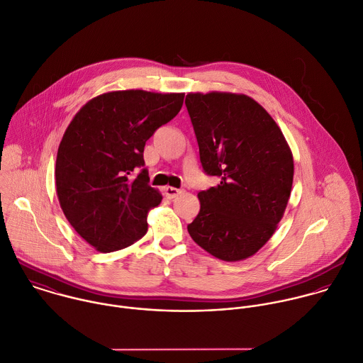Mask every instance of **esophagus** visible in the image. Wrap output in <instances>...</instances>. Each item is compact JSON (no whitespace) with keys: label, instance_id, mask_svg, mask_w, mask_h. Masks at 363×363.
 Returning a JSON list of instances; mask_svg holds the SVG:
<instances>
[{"label":"esophagus","instance_id":"34e87169","mask_svg":"<svg viewBox=\"0 0 363 363\" xmlns=\"http://www.w3.org/2000/svg\"><path fill=\"white\" fill-rule=\"evenodd\" d=\"M164 194L168 199H174L177 198L179 194H181V189H177V188H172V186H165L164 188Z\"/></svg>","mask_w":363,"mask_h":363}]
</instances>
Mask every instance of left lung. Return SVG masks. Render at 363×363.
<instances>
[{"label":"left lung","mask_w":363,"mask_h":363,"mask_svg":"<svg viewBox=\"0 0 363 363\" xmlns=\"http://www.w3.org/2000/svg\"><path fill=\"white\" fill-rule=\"evenodd\" d=\"M185 104L203 171L219 184L198 194L188 232L225 262L259 252L281 220L293 186L291 150L273 117L246 94L189 93Z\"/></svg>","instance_id":"obj_1"}]
</instances>
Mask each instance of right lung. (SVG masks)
I'll use <instances>...</instances> for the list:
<instances>
[{"label": "right lung", "instance_id": "right-lung-1", "mask_svg": "<svg viewBox=\"0 0 363 363\" xmlns=\"http://www.w3.org/2000/svg\"><path fill=\"white\" fill-rule=\"evenodd\" d=\"M182 103L184 93L108 91L67 125L57 148L56 194L72 228L96 250L116 252L147 233V213L162 196L148 185L144 147Z\"/></svg>", "mask_w": 363, "mask_h": 363}]
</instances>
